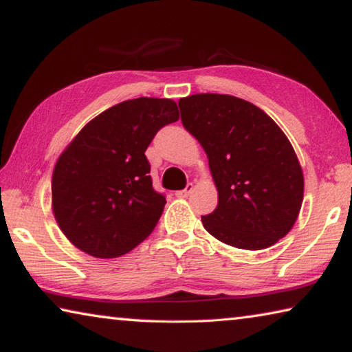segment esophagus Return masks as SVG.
<instances>
[{"label": "esophagus", "mask_w": 352, "mask_h": 352, "mask_svg": "<svg viewBox=\"0 0 352 352\" xmlns=\"http://www.w3.org/2000/svg\"><path fill=\"white\" fill-rule=\"evenodd\" d=\"M192 189H194V184L188 183L186 188H184L183 190H177L175 195H177V197H180V199H184V197H188L190 192H192Z\"/></svg>", "instance_id": "obj_1"}]
</instances>
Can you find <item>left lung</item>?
Here are the masks:
<instances>
[{
	"instance_id": "8db88e82",
	"label": "left lung",
	"mask_w": 352,
	"mask_h": 352,
	"mask_svg": "<svg viewBox=\"0 0 352 352\" xmlns=\"http://www.w3.org/2000/svg\"><path fill=\"white\" fill-rule=\"evenodd\" d=\"M178 107L219 192L216 210L201 216L205 230L236 248L272 247L292 230L305 194L287 136L258 107L230 94H192Z\"/></svg>"
}]
</instances>
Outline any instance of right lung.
Instances as JSON below:
<instances>
[{
    "instance_id": "1",
    "label": "right lung",
    "mask_w": 352,
    "mask_h": 352,
    "mask_svg": "<svg viewBox=\"0 0 352 352\" xmlns=\"http://www.w3.org/2000/svg\"><path fill=\"white\" fill-rule=\"evenodd\" d=\"M178 118L174 100L138 98L110 107L77 133L52 174V211L73 245L118 258L152 233L166 197L152 186L144 152Z\"/></svg>"
}]
</instances>
